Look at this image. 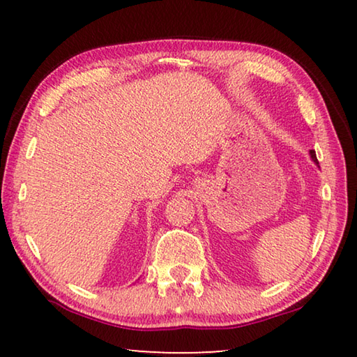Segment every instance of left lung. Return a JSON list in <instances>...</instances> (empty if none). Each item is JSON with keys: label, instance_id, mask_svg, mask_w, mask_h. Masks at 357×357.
Masks as SVG:
<instances>
[{"label": "left lung", "instance_id": "8db88e82", "mask_svg": "<svg viewBox=\"0 0 357 357\" xmlns=\"http://www.w3.org/2000/svg\"><path fill=\"white\" fill-rule=\"evenodd\" d=\"M310 155H312L313 162H317V164H318V159H317V154H315V151H310Z\"/></svg>", "mask_w": 357, "mask_h": 357}]
</instances>
